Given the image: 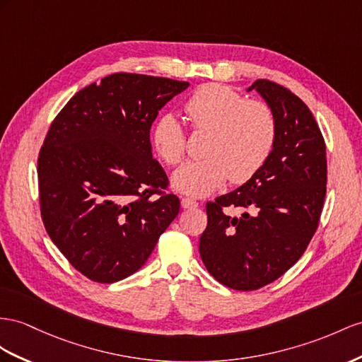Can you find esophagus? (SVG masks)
Masks as SVG:
<instances>
[{
	"label": "esophagus",
	"mask_w": 362,
	"mask_h": 362,
	"mask_svg": "<svg viewBox=\"0 0 362 362\" xmlns=\"http://www.w3.org/2000/svg\"><path fill=\"white\" fill-rule=\"evenodd\" d=\"M182 203V208H197L199 206V202H196L194 199H189V197H183L180 200Z\"/></svg>",
	"instance_id": "obj_1"
}]
</instances>
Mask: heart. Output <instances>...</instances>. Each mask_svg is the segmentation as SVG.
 Segmentation results:
<instances>
[{
	"mask_svg": "<svg viewBox=\"0 0 362 362\" xmlns=\"http://www.w3.org/2000/svg\"><path fill=\"white\" fill-rule=\"evenodd\" d=\"M183 111L194 129H209L203 154L173 175V185L189 196H208L228 179L245 183L262 170L275 142V117L263 100L220 84L199 87L185 100ZM154 151L168 165L182 162L187 133L179 119L165 113L151 127Z\"/></svg>",
	"mask_w": 362,
	"mask_h": 362,
	"instance_id": "1",
	"label": "heart"
}]
</instances>
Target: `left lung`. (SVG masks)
<instances>
[{
    "mask_svg": "<svg viewBox=\"0 0 362 362\" xmlns=\"http://www.w3.org/2000/svg\"><path fill=\"white\" fill-rule=\"evenodd\" d=\"M274 111V148L254 177L206 203L208 226L200 237L203 264L235 291H257L300 260L318 228L326 197V144L312 111L291 90L257 79ZM230 207L245 209L242 216Z\"/></svg>",
    "mask_w": 362,
    "mask_h": 362,
    "instance_id": "left-lung-1",
    "label": "left lung"
}]
</instances>
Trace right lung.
I'll return each mask as SVG.
<instances>
[{
  "label": "right lung",
  "mask_w": 362,
  "mask_h": 362,
  "mask_svg": "<svg viewBox=\"0 0 362 362\" xmlns=\"http://www.w3.org/2000/svg\"><path fill=\"white\" fill-rule=\"evenodd\" d=\"M188 82L115 73L73 96L38 157L40 206L52 242L82 275L134 274L177 217L180 200L153 159L150 129ZM156 197L154 198L153 196Z\"/></svg>",
  "instance_id": "right-lung-1"
}]
</instances>
